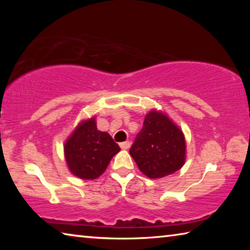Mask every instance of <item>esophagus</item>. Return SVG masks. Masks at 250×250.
<instances>
[{
    "label": "esophagus",
    "mask_w": 250,
    "mask_h": 250,
    "mask_svg": "<svg viewBox=\"0 0 250 250\" xmlns=\"http://www.w3.org/2000/svg\"><path fill=\"white\" fill-rule=\"evenodd\" d=\"M119 146H120V147L121 149H129V146H130V142L129 141H125V142H121V143H119Z\"/></svg>",
    "instance_id": "esophagus-1"
}]
</instances>
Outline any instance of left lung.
I'll use <instances>...</instances> for the list:
<instances>
[{"mask_svg":"<svg viewBox=\"0 0 250 250\" xmlns=\"http://www.w3.org/2000/svg\"><path fill=\"white\" fill-rule=\"evenodd\" d=\"M129 152L142 173L150 179H160L183 167L184 135L166 115L151 111Z\"/></svg>","mask_w":250,"mask_h":250,"instance_id":"obj_1","label":"left lung"}]
</instances>
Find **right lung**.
Listing matches in <instances>:
<instances>
[{
    "label": "right lung",
    "mask_w": 250,
    "mask_h": 250,
    "mask_svg": "<svg viewBox=\"0 0 250 250\" xmlns=\"http://www.w3.org/2000/svg\"><path fill=\"white\" fill-rule=\"evenodd\" d=\"M64 149L70 172L83 180L103 174L112 156L120 151L111 135L97 129L94 118L78 125Z\"/></svg>",
    "instance_id": "obj_1"
}]
</instances>
